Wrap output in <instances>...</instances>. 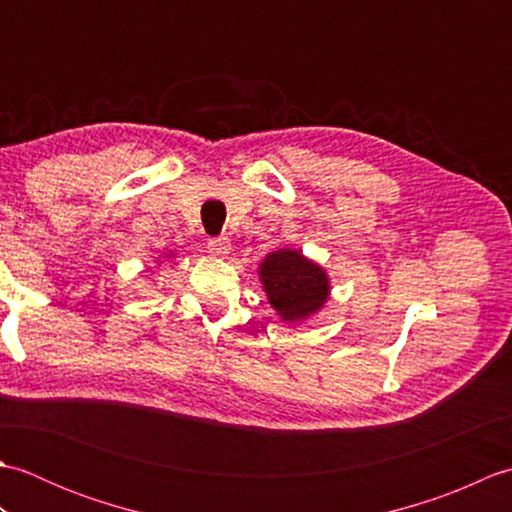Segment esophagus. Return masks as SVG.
I'll list each match as a JSON object with an SVG mask.
<instances>
[{"label": "esophagus", "instance_id": "34e87169", "mask_svg": "<svg viewBox=\"0 0 512 512\" xmlns=\"http://www.w3.org/2000/svg\"><path fill=\"white\" fill-rule=\"evenodd\" d=\"M206 248H209L213 255L224 257V255H228V250H231V242H228L226 237H211L209 244H206Z\"/></svg>", "mask_w": 512, "mask_h": 512}]
</instances>
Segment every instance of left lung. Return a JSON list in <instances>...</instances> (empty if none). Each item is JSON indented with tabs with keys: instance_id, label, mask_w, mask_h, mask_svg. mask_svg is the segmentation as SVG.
<instances>
[{
	"instance_id": "left-lung-1",
	"label": "left lung",
	"mask_w": 512,
	"mask_h": 512,
	"mask_svg": "<svg viewBox=\"0 0 512 512\" xmlns=\"http://www.w3.org/2000/svg\"><path fill=\"white\" fill-rule=\"evenodd\" d=\"M270 306L288 323L303 321L330 297L328 273L295 248H279L259 266Z\"/></svg>"
}]
</instances>
